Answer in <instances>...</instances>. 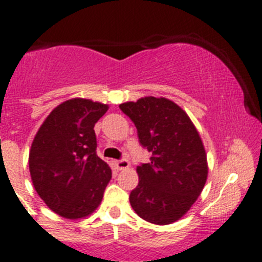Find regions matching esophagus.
Returning a JSON list of instances; mask_svg holds the SVG:
<instances>
[{
	"mask_svg": "<svg viewBox=\"0 0 262 262\" xmlns=\"http://www.w3.org/2000/svg\"><path fill=\"white\" fill-rule=\"evenodd\" d=\"M115 166L117 170H125V169L130 168V161L126 160V159H121V160L115 161Z\"/></svg>",
	"mask_w": 262,
	"mask_h": 262,
	"instance_id": "34e87169",
	"label": "esophagus"
}]
</instances>
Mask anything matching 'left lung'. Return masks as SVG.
<instances>
[{
  "label": "left lung",
  "mask_w": 262,
  "mask_h": 262,
  "mask_svg": "<svg viewBox=\"0 0 262 262\" xmlns=\"http://www.w3.org/2000/svg\"><path fill=\"white\" fill-rule=\"evenodd\" d=\"M120 108L137 128L139 141L151 152L137 166L139 185L130 203L137 215L154 225H170L193 206L208 175L207 155L195 126L168 98L145 97Z\"/></svg>",
  "instance_id": "obj_1"
}]
</instances>
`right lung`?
<instances>
[{
    "instance_id": "right-lung-1",
    "label": "right lung",
    "mask_w": 262,
    "mask_h": 262,
    "mask_svg": "<svg viewBox=\"0 0 262 262\" xmlns=\"http://www.w3.org/2000/svg\"><path fill=\"white\" fill-rule=\"evenodd\" d=\"M108 106L73 98L50 112L32 141L29 168L32 184L48 207L68 220L90 215L101 204L112 178L97 156L94 125Z\"/></svg>"
}]
</instances>
